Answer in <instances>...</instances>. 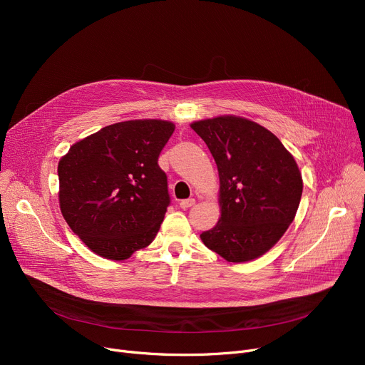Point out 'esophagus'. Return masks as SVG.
<instances>
[{"label": "esophagus", "instance_id": "esophagus-1", "mask_svg": "<svg viewBox=\"0 0 365 365\" xmlns=\"http://www.w3.org/2000/svg\"><path fill=\"white\" fill-rule=\"evenodd\" d=\"M194 204H195V200H194V198H187V200H182V201H180V207L185 208V210L189 208V207H192Z\"/></svg>", "mask_w": 365, "mask_h": 365}]
</instances>
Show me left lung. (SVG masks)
<instances>
[{
    "label": "left lung",
    "mask_w": 365,
    "mask_h": 365,
    "mask_svg": "<svg viewBox=\"0 0 365 365\" xmlns=\"http://www.w3.org/2000/svg\"><path fill=\"white\" fill-rule=\"evenodd\" d=\"M216 161L222 215L200 237L227 262L260 257L279 241L300 204L303 182L274 133L234 115L190 124Z\"/></svg>",
    "instance_id": "8db88e82"
}]
</instances>
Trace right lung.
Returning <instances> with one entry per match:
<instances>
[{"instance_id":"obj_1","label":"right lung","mask_w":365,"mask_h":365,"mask_svg":"<svg viewBox=\"0 0 365 365\" xmlns=\"http://www.w3.org/2000/svg\"><path fill=\"white\" fill-rule=\"evenodd\" d=\"M173 131L163 120L117 123L59 161L61 212L93 253L125 260L157 237L170 205L158 157Z\"/></svg>"}]
</instances>
